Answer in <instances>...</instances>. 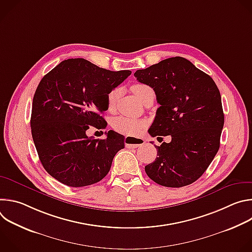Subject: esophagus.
Segmentation results:
<instances>
[{
  "mask_svg": "<svg viewBox=\"0 0 252 252\" xmlns=\"http://www.w3.org/2000/svg\"><path fill=\"white\" fill-rule=\"evenodd\" d=\"M145 143H146L145 139L138 138V137L126 136L125 138V145L128 149H136V148H139V147L143 146V145H145Z\"/></svg>",
  "mask_w": 252,
  "mask_h": 252,
  "instance_id": "esophagus-1",
  "label": "esophagus"
}]
</instances>
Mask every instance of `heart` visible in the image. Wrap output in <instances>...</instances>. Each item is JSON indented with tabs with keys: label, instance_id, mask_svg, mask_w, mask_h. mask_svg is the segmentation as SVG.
<instances>
[{
	"label": "heart",
	"instance_id": "1",
	"mask_svg": "<svg viewBox=\"0 0 252 252\" xmlns=\"http://www.w3.org/2000/svg\"><path fill=\"white\" fill-rule=\"evenodd\" d=\"M131 91L139 100H141L148 94L154 92L151 87L140 83L133 84L131 86ZM120 92L121 90L119 88H116L112 90L109 93V94H107V104H109L110 109H113L115 106L118 96L120 94ZM145 126H146L145 121L126 117V116H119L114 118L112 121V127L117 132L125 135H128V136L137 134Z\"/></svg>",
	"mask_w": 252,
	"mask_h": 252
}]
</instances>
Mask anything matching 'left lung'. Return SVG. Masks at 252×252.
Segmentation results:
<instances>
[{
  "label": "left lung",
  "mask_w": 252,
  "mask_h": 252,
  "mask_svg": "<svg viewBox=\"0 0 252 252\" xmlns=\"http://www.w3.org/2000/svg\"><path fill=\"white\" fill-rule=\"evenodd\" d=\"M134 77L154 89L160 104L149 133L171 136L170 142L156 147L158 157L146 165L147 174L166 188L191 185L220 149L224 115L218 86L182 57L137 69Z\"/></svg>",
  "instance_id": "obj_1"
}]
</instances>
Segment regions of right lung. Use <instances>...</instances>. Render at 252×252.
Returning <instances> with one entry per match:
<instances>
[{"label": "right lung", "mask_w": 252, "mask_h": 252, "mask_svg": "<svg viewBox=\"0 0 252 252\" xmlns=\"http://www.w3.org/2000/svg\"><path fill=\"white\" fill-rule=\"evenodd\" d=\"M130 70H109L85 59L63 61L35 90L31 116L32 135L47 172L60 183L81 188L109 173L124 135L109 130L106 138L87 135L90 126L105 128L100 116L109 109L107 94Z\"/></svg>", "instance_id": "1"}]
</instances>
